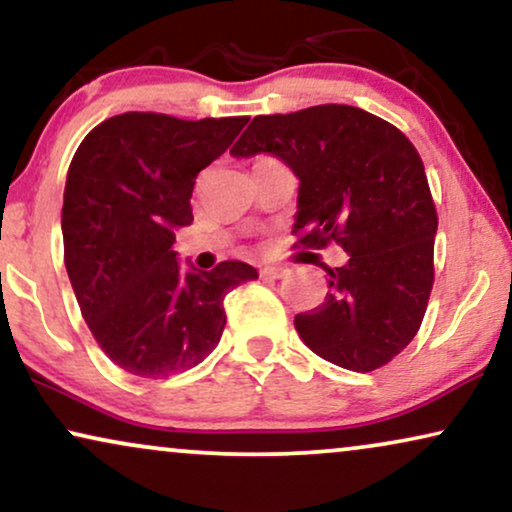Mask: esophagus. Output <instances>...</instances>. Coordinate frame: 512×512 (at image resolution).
Here are the masks:
<instances>
[{
  "instance_id": "34e87169",
  "label": "esophagus",
  "mask_w": 512,
  "mask_h": 512,
  "mask_svg": "<svg viewBox=\"0 0 512 512\" xmlns=\"http://www.w3.org/2000/svg\"><path fill=\"white\" fill-rule=\"evenodd\" d=\"M260 274L264 278H283L285 274H288V269H283V267H262Z\"/></svg>"
}]
</instances>
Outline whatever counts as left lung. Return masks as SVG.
Wrapping results in <instances>:
<instances>
[{
	"mask_svg": "<svg viewBox=\"0 0 512 512\" xmlns=\"http://www.w3.org/2000/svg\"><path fill=\"white\" fill-rule=\"evenodd\" d=\"M274 154L299 177L292 234L306 248L342 245L327 295L297 313L304 344L344 370L372 372L419 332L433 290L438 213L407 135L351 105L255 117L231 154Z\"/></svg>",
	"mask_w": 512,
	"mask_h": 512,
	"instance_id": "8db88e82",
	"label": "left lung"
}]
</instances>
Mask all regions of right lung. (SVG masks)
Segmentation results:
<instances>
[{"label": "right lung", "mask_w": 512, "mask_h": 512, "mask_svg": "<svg viewBox=\"0 0 512 512\" xmlns=\"http://www.w3.org/2000/svg\"><path fill=\"white\" fill-rule=\"evenodd\" d=\"M248 117L185 121L156 112L105 119L81 140L63 196L65 269L105 356L135 377L192 370L220 342L224 297L257 271L227 260L182 271L175 229L192 224L196 175Z\"/></svg>", "instance_id": "right-lung-1"}]
</instances>
